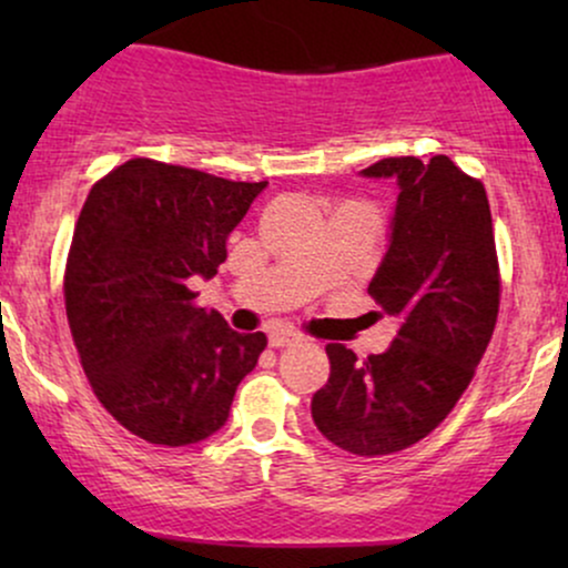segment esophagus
Returning a JSON list of instances; mask_svg holds the SVG:
<instances>
[{
	"instance_id": "34e87169",
	"label": "esophagus",
	"mask_w": 568,
	"mask_h": 568,
	"mask_svg": "<svg viewBox=\"0 0 568 568\" xmlns=\"http://www.w3.org/2000/svg\"><path fill=\"white\" fill-rule=\"evenodd\" d=\"M302 342V334H296V331L291 328H275L270 331V347H291V344H298Z\"/></svg>"
}]
</instances>
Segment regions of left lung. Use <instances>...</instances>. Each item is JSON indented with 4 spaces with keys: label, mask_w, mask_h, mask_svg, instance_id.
Returning a JSON list of instances; mask_svg holds the SVG:
<instances>
[{
    "label": "left lung",
    "mask_w": 568,
    "mask_h": 568,
    "mask_svg": "<svg viewBox=\"0 0 568 568\" xmlns=\"http://www.w3.org/2000/svg\"><path fill=\"white\" fill-rule=\"evenodd\" d=\"M361 175L397 189L368 283L397 334L366 361L328 344L331 376L312 397V419L344 452L379 456L433 433L467 389L497 325L499 272L486 189L446 154L387 158Z\"/></svg>",
    "instance_id": "obj_1"
}]
</instances>
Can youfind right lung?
Listing matches in <instances>:
<instances>
[{"label": "right lung", "mask_w": 568, "mask_h": 568, "mask_svg": "<svg viewBox=\"0 0 568 568\" xmlns=\"http://www.w3.org/2000/svg\"><path fill=\"white\" fill-rule=\"evenodd\" d=\"M264 189L128 160L84 200L63 280L69 328L95 397L143 440L175 448L211 438L256 368L262 331H232L194 306L186 283L216 275Z\"/></svg>", "instance_id": "obj_1"}]
</instances>
